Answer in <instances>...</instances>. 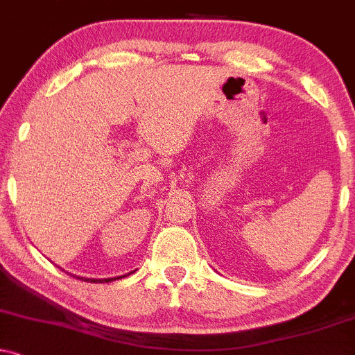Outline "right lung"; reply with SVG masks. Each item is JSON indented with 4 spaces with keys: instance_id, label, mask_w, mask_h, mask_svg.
I'll return each mask as SVG.
<instances>
[{
    "instance_id": "add662e5",
    "label": "right lung",
    "mask_w": 355,
    "mask_h": 355,
    "mask_svg": "<svg viewBox=\"0 0 355 355\" xmlns=\"http://www.w3.org/2000/svg\"><path fill=\"white\" fill-rule=\"evenodd\" d=\"M120 277H123V276H120ZM120 277H108V279H85V277H79L78 276V279H85V281H91V283H110V281L112 279H120Z\"/></svg>"
}]
</instances>
